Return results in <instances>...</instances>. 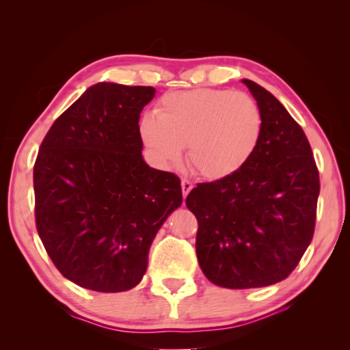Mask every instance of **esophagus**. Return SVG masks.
<instances>
[{"mask_svg": "<svg viewBox=\"0 0 350 350\" xmlns=\"http://www.w3.org/2000/svg\"><path fill=\"white\" fill-rule=\"evenodd\" d=\"M192 187H194V185H192L191 180L182 179V194H183V198H187V196L189 194V191L192 189Z\"/></svg>", "mask_w": 350, "mask_h": 350, "instance_id": "34e87169", "label": "esophagus"}]
</instances>
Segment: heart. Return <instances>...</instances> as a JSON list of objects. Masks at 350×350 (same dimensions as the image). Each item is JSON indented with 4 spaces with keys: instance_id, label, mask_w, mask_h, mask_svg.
<instances>
[{
    "instance_id": "obj_1",
    "label": "heart",
    "mask_w": 350,
    "mask_h": 350,
    "mask_svg": "<svg viewBox=\"0 0 350 350\" xmlns=\"http://www.w3.org/2000/svg\"><path fill=\"white\" fill-rule=\"evenodd\" d=\"M143 143L162 165H176L188 147L191 168L206 179L239 171L256 153L263 135L257 102L242 92L198 88L168 93L156 116L139 122Z\"/></svg>"
}]
</instances>
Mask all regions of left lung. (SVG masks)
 <instances>
[{
	"label": "left lung",
	"mask_w": 350,
	"mask_h": 350,
	"mask_svg": "<svg viewBox=\"0 0 350 350\" xmlns=\"http://www.w3.org/2000/svg\"><path fill=\"white\" fill-rule=\"evenodd\" d=\"M263 116V135L245 165L198 183L187 197L207 280L227 288L275 284L298 266L313 239L319 171L308 139L281 102L242 79Z\"/></svg>",
	"instance_id": "8db88e82"
}]
</instances>
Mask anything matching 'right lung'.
<instances>
[{
    "instance_id": "obj_1",
    "label": "right lung",
    "mask_w": 350,
    "mask_h": 350,
    "mask_svg": "<svg viewBox=\"0 0 350 350\" xmlns=\"http://www.w3.org/2000/svg\"><path fill=\"white\" fill-rule=\"evenodd\" d=\"M153 96V87L96 84L37 153V233L63 277L94 292L135 287L156 233L182 204L179 177L141 156L139 113Z\"/></svg>"
}]
</instances>
